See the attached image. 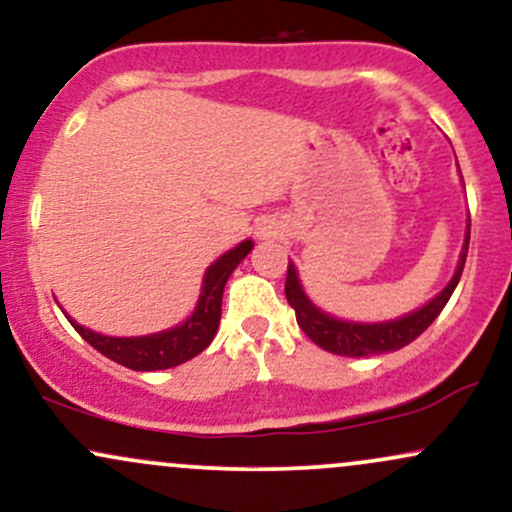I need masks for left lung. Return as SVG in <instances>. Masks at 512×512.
<instances>
[{
  "instance_id": "obj_1",
  "label": "left lung",
  "mask_w": 512,
  "mask_h": 512,
  "mask_svg": "<svg viewBox=\"0 0 512 512\" xmlns=\"http://www.w3.org/2000/svg\"><path fill=\"white\" fill-rule=\"evenodd\" d=\"M469 251V232L464 237L462 256H459L457 271L452 275L450 283L445 285V290L440 295H435L426 307L416 309V312L406 314L394 321H380V324H353V321H343L331 317V314L321 312L319 307H314V302L304 295L300 278H297L295 263H287V278H285V297L290 302V307L295 309V317L300 329L317 343L319 348L329 350L333 355H346V358H367V355H380V353H392L409 346L411 341H416L423 331L438 319V314L445 309L447 300L452 297L455 287L462 278L464 261H467Z\"/></svg>"
}]
</instances>
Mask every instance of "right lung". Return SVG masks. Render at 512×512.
<instances>
[{
  "mask_svg": "<svg viewBox=\"0 0 512 512\" xmlns=\"http://www.w3.org/2000/svg\"><path fill=\"white\" fill-rule=\"evenodd\" d=\"M251 249H254V241L246 239L212 263L208 271H205L203 290H200V300L195 304L193 314L183 324L174 326V329L149 333V336L116 338L84 329L72 317L67 319L72 321L74 329L89 346H94L106 358H111L113 363L125 365L137 372L169 370V367H176L195 358V355L203 353L210 346L217 333V326H220L222 292H225L229 275L244 261Z\"/></svg>",
  "mask_w": 512,
  "mask_h": 512,
  "instance_id": "1",
  "label": "right lung"
}]
</instances>
